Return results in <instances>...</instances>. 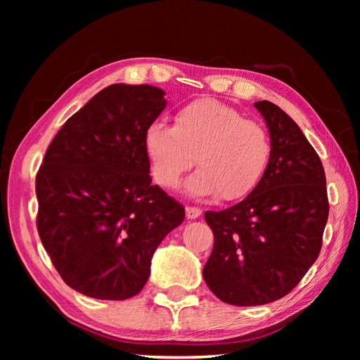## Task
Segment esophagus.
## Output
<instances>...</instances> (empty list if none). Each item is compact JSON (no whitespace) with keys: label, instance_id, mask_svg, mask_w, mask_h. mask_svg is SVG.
<instances>
[{"label":"esophagus","instance_id":"esophagus-1","mask_svg":"<svg viewBox=\"0 0 360 360\" xmlns=\"http://www.w3.org/2000/svg\"><path fill=\"white\" fill-rule=\"evenodd\" d=\"M200 216H202V210H198V208H192V206H187L186 208V217L187 219H198Z\"/></svg>","mask_w":360,"mask_h":360}]
</instances>
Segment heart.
<instances>
[{"instance_id":"obj_1","label":"heart","mask_w":360,"mask_h":360,"mask_svg":"<svg viewBox=\"0 0 360 360\" xmlns=\"http://www.w3.org/2000/svg\"><path fill=\"white\" fill-rule=\"evenodd\" d=\"M144 149L158 184L178 188L182 176L197 165L186 191L195 198L217 195L221 202L248 197L268 168L271 139L264 125L212 98L182 106L174 129L154 122L144 133Z\"/></svg>"}]
</instances>
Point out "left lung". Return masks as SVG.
I'll list each match as a JSON object with an SVG mask.
<instances>
[{"mask_svg": "<svg viewBox=\"0 0 360 360\" xmlns=\"http://www.w3.org/2000/svg\"><path fill=\"white\" fill-rule=\"evenodd\" d=\"M254 106L271 139L264 178L243 202L205 212L214 233L205 283L236 307L288 295L318 259L328 217L324 168L300 127L270 101Z\"/></svg>", "mask_w": 360, "mask_h": 360, "instance_id": "obj_1", "label": "left lung"}]
</instances>
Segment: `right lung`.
Listing matches in <instances>:
<instances>
[{"instance_id": "add662e5", "label": "right lung", "mask_w": 360, "mask_h": 360, "mask_svg": "<svg viewBox=\"0 0 360 360\" xmlns=\"http://www.w3.org/2000/svg\"><path fill=\"white\" fill-rule=\"evenodd\" d=\"M165 106L154 85H108L47 148L36 176L39 238L63 281L84 295L139 294L155 249L184 221V206L150 184L144 149Z\"/></svg>"}]
</instances>
